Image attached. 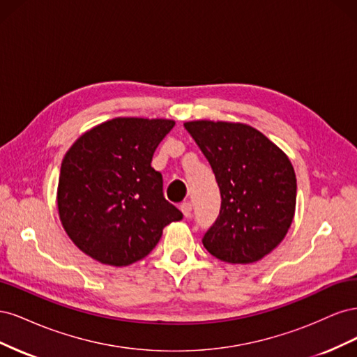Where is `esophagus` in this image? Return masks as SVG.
Masks as SVG:
<instances>
[{
	"instance_id": "obj_1",
	"label": "esophagus",
	"mask_w": 357,
	"mask_h": 357,
	"mask_svg": "<svg viewBox=\"0 0 357 357\" xmlns=\"http://www.w3.org/2000/svg\"><path fill=\"white\" fill-rule=\"evenodd\" d=\"M180 210H181V213H183V215H185V218H189V215L192 214V204L188 202V201L181 202L180 204Z\"/></svg>"
}]
</instances>
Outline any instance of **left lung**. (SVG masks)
Returning a JSON list of instances; mask_svg holds the SVG:
<instances>
[{"label": "left lung", "instance_id": "left-lung-1", "mask_svg": "<svg viewBox=\"0 0 357 357\" xmlns=\"http://www.w3.org/2000/svg\"><path fill=\"white\" fill-rule=\"evenodd\" d=\"M185 128L207 158L222 197L202 244L228 264H253L283 241L296 205V176L282 149L257 129L193 121Z\"/></svg>", "mask_w": 357, "mask_h": 357}]
</instances>
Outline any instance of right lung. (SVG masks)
Returning a JSON list of instances; mask_svg holds the SVG:
<instances>
[{
	"label": "right lung",
	"mask_w": 357,
	"mask_h": 357,
	"mask_svg": "<svg viewBox=\"0 0 357 357\" xmlns=\"http://www.w3.org/2000/svg\"><path fill=\"white\" fill-rule=\"evenodd\" d=\"M174 125L168 119L116 117L84 132L63 156L59 219L71 241L95 261L131 265L153 250L167 225L183 219L150 165Z\"/></svg>",
	"instance_id": "add662e5"
}]
</instances>
